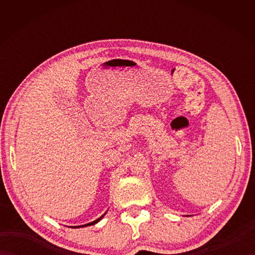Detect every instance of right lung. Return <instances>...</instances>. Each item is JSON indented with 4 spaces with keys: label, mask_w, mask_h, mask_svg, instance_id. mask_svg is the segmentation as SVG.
<instances>
[{
    "label": "right lung",
    "mask_w": 255,
    "mask_h": 255,
    "mask_svg": "<svg viewBox=\"0 0 255 255\" xmlns=\"http://www.w3.org/2000/svg\"><path fill=\"white\" fill-rule=\"evenodd\" d=\"M105 215V214H104ZM104 215H103V216H101V217L99 218V219H96V220H94V221H92V223H90V224H86V225H83V226H78V227H74V228H79V227H88V226H92V225H95L96 223H99V221L103 218V217H104Z\"/></svg>",
    "instance_id": "1"
}]
</instances>
